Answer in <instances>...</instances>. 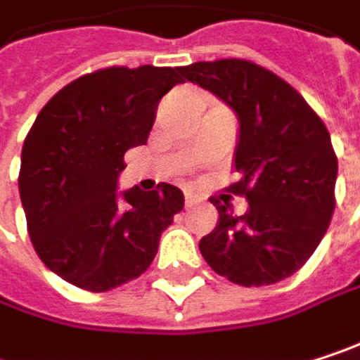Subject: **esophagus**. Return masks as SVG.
<instances>
[{"label":"esophagus","instance_id":"34e87169","mask_svg":"<svg viewBox=\"0 0 360 360\" xmlns=\"http://www.w3.org/2000/svg\"><path fill=\"white\" fill-rule=\"evenodd\" d=\"M198 202H200V198H198V195H193V193L185 191V208H191V206H195Z\"/></svg>","mask_w":360,"mask_h":360}]
</instances>
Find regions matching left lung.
Instances as JSON below:
<instances>
[{
    "label": "left lung",
    "mask_w": 360,
    "mask_h": 360,
    "mask_svg": "<svg viewBox=\"0 0 360 360\" xmlns=\"http://www.w3.org/2000/svg\"><path fill=\"white\" fill-rule=\"evenodd\" d=\"M181 75L236 110L240 179L227 191L250 204L236 217L225 195L210 198L219 225L200 240L204 260L244 288L294 275L321 244L335 208L338 158L323 120L290 83L250 60L195 62Z\"/></svg>",
    "instance_id": "8db88e82"
}]
</instances>
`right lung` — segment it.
Listing matches in <instances>:
<instances>
[{
    "instance_id": "obj_1",
    "label": "right lung",
    "mask_w": 360,
    "mask_h": 360,
    "mask_svg": "<svg viewBox=\"0 0 360 360\" xmlns=\"http://www.w3.org/2000/svg\"><path fill=\"white\" fill-rule=\"evenodd\" d=\"M181 68L108 66L62 87L35 118L18 189L29 238L64 281L108 292L152 264L162 231L183 210L171 183L116 193L124 152L146 146L158 102Z\"/></svg>"
}]
</instances>
